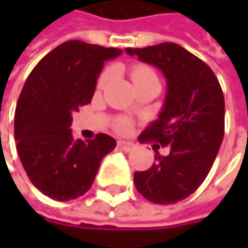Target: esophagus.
Returning a JSON list of instances; mask_svg holds the SVG:
<instances>
[{
	"mask_svg": "<svg viewBox=\"0 0 248 248\" xmlns=\"http://www.w3.org/2000/svg\"><path fill=\"white\" fill-rule=\"evenodd\" d=\"M118 148L124 152H130L132 149H135V143L127 142V140H118Z\"/></svg>",
	"mask_w": 248,
	"mask_h": 248,
	"instance_id": "1",
	"label": "esophagus"
}]
</instances>
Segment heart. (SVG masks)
Segmentation results:
<instances>
[{
	"label": "heart",
	"instance_id": "obj_1",
	"mask_svg": "<svg viewBox=\"0 0 248 248\" xmlns=\"http://www.w3.org/2000/svg\"><path fill=\"white\" fill-rule=\"evenodd\" d=\"M129 76H130V78H132V81H133L135 86L156 78V76L152 72V69H149V67L145 66V64H135V66H132L130 70H129ZM109 78H110V72H109V70H105V72L100 75V77H99L97 86H99V87H103V86L108 83ZM116 129H118L119 132H127V130L130 129V122H129L127 119H119L118 124H116Z\"/></svg>",
	"mask_w": 248,
	"mask_h": 248
}]
</instances>
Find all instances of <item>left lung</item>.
Here are the masks:
<instances>
[{
    "instance_id": "1",
    "label": "left lung",
    "mask_w": 248,
    "mask_h": 248,
    "mask_svg": "<svg viewBox=\"0 0 248 248\" xmlns=\"http://www.w3.org/2000/svg\"><path fill=\"white\" fill-rule=\"evenodd\" d=\"M129 56L159 69L167 78L164 108L140 135V142L168 146L161 155L154 145L155 162L135 172L136 189L151 202L175 204L204 182L224 138V94L214 72L197 56L175 43L145 48H124Z\"/></svg>"
}]
</instances>
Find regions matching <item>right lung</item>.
<instances>
[{"label":"right lung","instance_id":"1","mask_svg":"<svg viewBox=\"0 0 248 248\" xmlns=\"http://www.w3.org/2000/svg\"><path fill=\"white\" fill-rule=\"evenodd\" d=\"M122 50L72 40L43 57L27 77L17 102L14 136L25 172L44 195L69 201L93 184L116 140L105 133L76 139L73 113L92 102L105 62Z\"/></svg>","mask_w":248,"mask_h":248}]
</instances>
